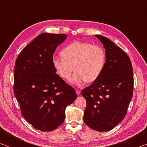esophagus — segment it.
Segmentation results:
<instances>
[{
    "label": "esophagus",
    "instance_id": "obj_1",
    "mask_svg": "<svg viewBox=\"0 0 147 147\" xmlns=\"http://www.w3.org/2000/svg\"><path fill=\"white\" fill-rule=\"evenodd\" d=\"M76 94L78 95V94H80V91L78 90V89H76Z\"/></svg>",
    "mask_w": 147,
    "mask_h": 147
}]
</instances>
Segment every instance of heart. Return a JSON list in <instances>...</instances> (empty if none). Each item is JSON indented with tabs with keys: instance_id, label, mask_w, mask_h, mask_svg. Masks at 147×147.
I'll use <instances>...</instances> for the list:
<instances>
[{
	"instance_id": "b5f03b06",
	"label": "heart",
	"mask_w": 147,
	"mask_h": 147,
	"mask_svg": "<svg viewBox=\"0 0 147 147\" xmlns=\"http://www.w3.org/2000/svg\"><path fill=\"white\" fill-rule=\"evenodd\" d=\"M61 56L53 58V67L59 76L66 80L71 78L74 69L76 72L71 82L77 86L84 81H95L102 73L106 60L102 47L82 41L67 45L61 51Z\"/></svg>"
}]
</instances>
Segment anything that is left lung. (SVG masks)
Segmentation results:
<instances>
[{
	"instance_id": "1",
	"label": "left lung",
	"mask_w": 147,
	"mask_h": 147,
	"mask_svg": "<svg viewBox=\"0 0 147 147\" xmlns=\"http://www.w3.org/2000/svg\"><path fill=\"white\" fill-rule=\"evenodd\" d=\"M105 49L101 75L82 91L86 100L84 121L94 130H111L123 121L133 95L134 76L129 57L110 39L95 36Z\"/></svg>"
}]
</instances>
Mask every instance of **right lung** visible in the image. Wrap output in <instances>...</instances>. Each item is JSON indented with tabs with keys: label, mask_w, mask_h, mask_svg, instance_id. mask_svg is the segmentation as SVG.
I'll return each mask as SVG.
<instances>
[{
	"label": "right lung",
	"mask_w": 147,
	"mask_h": 147,
	"mask_svg": "<svg viewBox=\"0 0 147 147\" xmlns=\"http://www.w3.org/2000/svg\"><path fill=\"white\" fill-rule=\"evenodd\" d=\"M66 38L65 34H39L22 50L15 64L13 91L22 115L42 131L60 126L66 107L77 98L53 65L56 47Z\"/></svg>",
	"instance_id": "right-lung-1"
}]
</instances>
